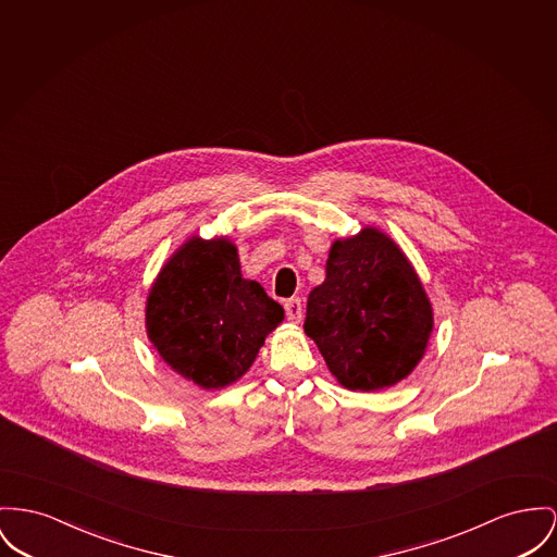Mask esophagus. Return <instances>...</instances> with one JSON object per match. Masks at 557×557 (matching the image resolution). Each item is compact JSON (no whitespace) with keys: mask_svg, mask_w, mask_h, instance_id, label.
I'll list each match as a JSON object with an SVG mask.
<instances>
[{"mask_svg":"<svg viewBox=\"0 0 557 557\" xmlns=\"http://www.w3.org/2000/svg\"><path fill=\"white\" fill-rule=\"evenodd\" d=\"M285 312H287V319L292 323H299L301 317H304V306H301V299L299 297H292L285 301Z\"/></svg>","mask_w":557,"mask_h":557,"instance_id":"esophagus-1","label":"esophagus"}]
</instances>
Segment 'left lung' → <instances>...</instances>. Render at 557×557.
<instances>
[{
    "mask_svg": "<svg viewBox=\"0 0 557 557\" xmlns=\"http://www.w3.org/2000/svg\"><path fill=\"white\" fill-rule=\"evenodd\" d=\"M433 325L424 285L386 232L366 225L332 243L325 281L308 296L304 332L344 388L373 393L406 380Z\"/></svg>",
    "mask_w": 557,
    "mask_h": 557,
    "instance_id": "obj_1",
    "label": "left lung"
}]
</instances>
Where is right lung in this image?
<instances>
[{
	"label": "right lung",
	"instance_id": "right-lung-1",
	"mask_svg": "<svg viewBox=\"0 0 557 557\" xmlns=\"http://www.w3.org/2000/svg\"><path fill=\"white\" fill-rule=\"evenodd\" d=\"M285 319L278 301L240 272L227 236H189L149 287L146 332L162 361L205 391L240 380Z\"/></svg>",
	"mask_w": 557,
	"mask_h": 557
}]
</instances>
